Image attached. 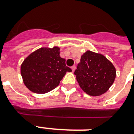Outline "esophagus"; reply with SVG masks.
<instances>
[{"mask_svg":"<svg viewBox=\"0 0 134 134\" xmlns=\"http://www.w3.org/2000/svg\"><path fill=\"white\" fill-rule=\"evenodd\" d=\"M75 68H76V67H75V65H73L72 67H71V69H72V72H74L75 70Z\"/></svg>","mask_w":134,"mask_h":134,"instance_id":"obj_1","label":"esophagus"}]
</instances>
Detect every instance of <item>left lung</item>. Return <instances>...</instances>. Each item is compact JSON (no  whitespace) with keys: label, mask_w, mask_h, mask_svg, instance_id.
I'll use <instances>...</instances> for the list:
<instances>
[{"label":"left lung","mask_w":134,"mask_h":134,"mask_svg":"<svg viewBox=\"0 0 134 134\" xmlns=\"http://www.w3.org/2000/svg\"><path fill=\"white\" fill-rule=\"evenodd\" d=\"M74 74L86 94L99 96L107 92L116 78V70L104 55L87 51L81 55Z\"/></svg>","instance_id":"left-lung-1"}]
</instances>
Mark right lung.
<instances>
[{
  "label": "right lung",
  "instance_id": "add662e5",
  "mask_svg": "<svg viewBox=\"0 0 134 134\" xmlns=\"http://www.w3.org/2000/svg\"><path fill=\"white\" fill-rule=\"evenodd\" d=\"M72 70L66 66L65 59L59 55V48H42L24 60L21 65L23 82L30 91L44 94L59 86L67 72Z\"/></svg>",
  "mask_w": 134,
  "mask_h": 134
}]
</instances>
